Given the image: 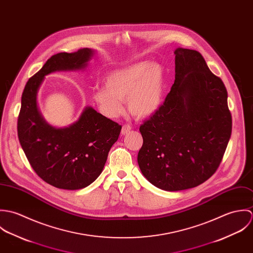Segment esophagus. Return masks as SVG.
<instances>
[{"mask_svg": "<svg viewBox=\"0 0 253 253\" xmlns=\"http://www.w3.org/2000/svg\"><path fill=\"white\" fill-rule=\"evenodd\" d=\"M131 129V126L129 125H124L123 127H122V134L125 135V134H127Z\"/></svg>", "mask_w": 253, "mask_h": 253, "instance_id": "esophagus-1", "label": "esophagus"}]
</instances>
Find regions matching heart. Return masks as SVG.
Wrapping results in <instances>:
<instances>
[{"mask_svg":"<svg viewBox=\"0 0 253 253\" xmlns=\"http://www.w3.org/2000/svg\"><path fill=\"white\" fill-rule=\"evenodd\" d=\"M105 86L97 87L93 99L109 116L123 111V100L127 101L128 111L135 117L153 115L161 107L165 90L163 69L158 64L138 62L108 75Z\"/></svg>","mask_w":253,"mask_h":253,"instance_id":"obj_1","label":"heart"}]
</instances>
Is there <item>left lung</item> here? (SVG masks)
Wrapping results in <instances>:
<instances>
[{"mask_svg":"<svg viewBox=\"0 0 253 253\" xmlns=\"http://www.w3.org/2000/svg\"><path fill=\"white\" fill-rule=\"evenodd\" d=\"M175 81L164 104L139 130L137 162L145 177L166 191L197 187L217 170L232 133L228 93L203 55L178 47Z\"/></svg>","mask_w":253,"mask_h":253,"instance_id":"left-lung-1","label":"left lung"}]
</instances>
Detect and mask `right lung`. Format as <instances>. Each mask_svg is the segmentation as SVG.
<instances>
[{"label":"right lung","mask_w":253,"mask_h":253,"mask_svg":"<svg viewBox=\"0 0 253 253\" xmlns=\"http://www.w3.org/2000/svg\"><path fill=\"white\" fill-rule=\"evenodd\" d=\"M90 48L52 55L31 77L22 93L17 120L20 145L37 175L59 189H83L103 170L109 151L118 140L122 126L86 107L80 119L64 128L47 125L37 108V92L45 75L86 66Z\"/></svg>","instance_id":"obj_1"}]
</instances>
